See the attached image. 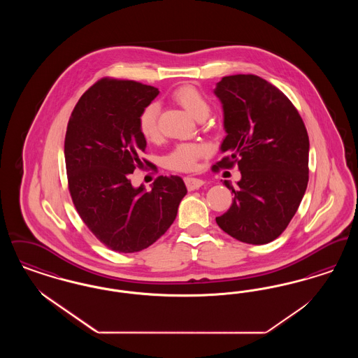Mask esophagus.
<instances>
[{
  "mask_svg": "<svg viewBox=\"0 0 358 358\" xmlns=\"http://www.w3.org/2000/svg\"><path fill=\"white\" fill-rule=\"evenodd\" d=\"M185 185H187V190H197L204 185L205 182L200 178H194V177H185Z\"/></svg>",
  "mask_w": 358,
  "mask_h": 358,
  "instance_id": "obj_1",
  "label": "esophagus"
}]
</instances>
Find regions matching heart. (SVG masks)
I'll return each instance as SVG.
<instances>
[{"label": "heart", "mask_w": 358, "mask_h": 358, "mask_svg": "<svg viewBox=\"0 0 358 358\" xmlns=\"http://www.w3.org/2000/svg\"><path fill=\"white\" fill-rule=\"evenodd\" d=\"M171 98L174 102L182 106L196 120H205L210 113V103L206 99L204 94L193 85L178 87L173 91ZM158 114L159 106L155 102H152L142 108L138 117L139 131L148 141H154L158 136ZM206 152L208 149L203 143H178L171 149V153L165 157V165L171 171H193L197 165V161L203 158Z\"/></svg>", "instance_id": "1"}]
</instances>
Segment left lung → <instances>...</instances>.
<instances>
[{"instance_id":"left-lung-1","label":"left lung","mask_w":358,"mask_h":358,"mask_svg":"<svg viewBox=\"0 0 358 358\" xmlns=\"http://www.w3.org/2000/svg\"><path fill=\"white\" fill-rule=\"evenodd\" d=\"M215 95L224 111L222 153L213 169L235 164L241 174L231 208L217 225L248 244H267L289 225L308 182V136L289 98L256 75L224 76Z\"/></svg>"}]
</instances>
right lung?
I'll list each match as a JSON object with an SVG mask.
<instances>
[{
  "mask_svg": "<svg viewBox=\"0 0 358 358\" xmlns=\"http://www.w3.org/2000/svg\"><path fill=\"white\" fill-rule=\"evenodd\" d=\"M158 88L104 78L91 85L69 118L64 157L73 205L88 229L113 251L138 252L171 227L187 194L181 177L159 176L150 192L134 187L146 139L138 127L142 108Z\"/></svg>",
  "mask_w": 358,
  "mask_h": 358,
  "instance_id": "add662e5",
  "label": "right lung"
}]
</instances>
